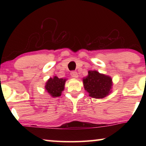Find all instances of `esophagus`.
Segmentation results:
<instances>
[{
    "instance_id": "1",
    "label": "esophagus",
    "mask_w": 146,
    "mask_h": 146,
    "mask_svg": "<svg viewBox=\"0 0 146 146\" xmlns=\"http://www.w3.org/2000/svg\"><path fill=\"white\" fill-rule=\"evenodd\" d=\"M70 75H71V76L73 78H78V76L77 72H76V71H72L70 72Z\"/></svg>"
}]
</instances>
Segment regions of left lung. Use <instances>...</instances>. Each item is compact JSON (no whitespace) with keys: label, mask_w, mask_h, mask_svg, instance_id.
<instances>
[{"label":"left lung","mask_w":146,"mask_h":146,"mask_svg":"<svg viewBox=\"0 0 146 146\" xmlns=\"http://www.w3.org/2000/svg\"><path fill=\"white\" fill-rule=\"evenodd\" d=\"M84 89L94 98H104L111 92L112 79L109 76L96 70L88 71V75L83 79Z\"/></svg>","instance_id":"1"}]
</instances>
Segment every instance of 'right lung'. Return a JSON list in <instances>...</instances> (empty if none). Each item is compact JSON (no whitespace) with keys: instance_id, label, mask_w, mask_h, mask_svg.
Here are the masks:
<instances>
[{"instance_id":"right-lung-1","label":"right lung","mask_w":146,"mask_h":146,"mask_svg":"<svg viewBox=\"0 0 146 146\" xmlns=\"http://www.w3.org/2000/svg\"><path fill=\"white\" fill-rule=\"evenodd\" d=\"M66 79L59 78L54 76L53 78H49L46 83L45 89L52 97H58L62 94V92L64 90L65 82Z\"/></svg>"}]
</instances>
